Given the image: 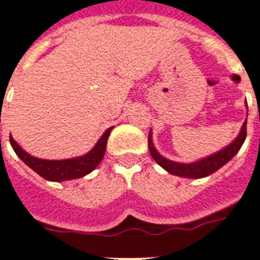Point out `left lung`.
I'll return each instance as SVG.
<instances>
[{
	"mask_svg": "<svg viewBox=\"0 0 260 260\" xmlns=\"http://www.w3.org/2000/svg\"><path fill=\"white\" fill-rule=\"evenodd\" d=\"M246 108L248 110V106ZM248 114V113H247ZM152 131H150L148 135V148H150L151 156L154 158V160L158 163L159 166L163 167L167 173L177 175V177H183V178H193V179H198V178H205L209 177L210 174L216 173L218 169H221L225 163H228L231 159L234 158L235 155L238 154L239 150L242 148L243 143L246 140L247 136V118L244 120L242 125V129L239 132L234 142L224 147L222 150L214 152V154L206 156V158L198 159L196 162L191 163H181V162H174L170 159L165 158L163 155L158 152V150L155 148L154 142H152Z\"/></svg>",
	"mask_w": 260,
	"mask_h": 260,
	"instance_id": "8db88e82",
	"label": "left lung"
}]
</instances>
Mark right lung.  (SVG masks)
Segmentation results:
<instances>
[{
	"instance_id": "add662e5",
	"label": "right lung",
	"mask_w": 260,
	"mask_h": 260,
	"mask_svg": "<svg viewBox=\"0 0 260 260\" xmlns=\"http://www.w3.org/2000/svg\"><path fill=\"white\" fill-rule=\"evenodd\" d=\"M112 129H113V126L108 128L102 134L101 138L98 139L95 146L85 155L77 156V158L62 159V160H50V159H40L32 156L18 146L17 142L12 138V135H10V146L26 166L30 167L35 173H38L40 177H43L47 181H71V179H78V178L85 177L101 163L102 158L105 155L106 142H108V138H109Z\"/></svg>"
}]
</instances>
